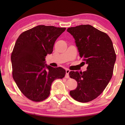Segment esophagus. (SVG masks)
I'll use <instances>...</instances> for the list:
<instances>
[{
    "label": "esophagus",
    "mask_w": 125,
    "mask_h": 125,
    "mask_svg": "<svg viewBox=\"0 0 125 125\" xmlns=\"http://www.w3.org/2000/svg\"><path fill=\"white\" fill-rule=\"evenodd\" d=\"M70 70L69 69H67L66 70V74H65V78H69V73Z\"/></svg>",
    "instance_id": "obj_1"
}]
</instances>
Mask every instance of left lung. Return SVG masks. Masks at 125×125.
<instances>
[{
  "mask_svg": "<svg viewBox=\"0 0 125 125\" xmlns=\"http://www.w3.org/2000/svg\"><path fill=\"white\" fill-rule=\"evenodd\" d=\"M67 31L75 39L80 57L88 64L83 73H69L77 82L70 94L78 102H89L102 94L112 78L116 61L112 41L107 34L90 25L68 28Z\"/></svg>",
  "mask_w": 125,
  "mask_h": 125,
  "instance_id": "obj_1",
  "label": "left lung"
}]
</instances>
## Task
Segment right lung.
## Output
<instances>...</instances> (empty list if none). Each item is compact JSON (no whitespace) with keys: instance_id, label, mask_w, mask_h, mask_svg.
Wrapping results in <instances>:
<instances>
[{"instance_id":"obj_1","label":"right lung","mask_w":125,"mask_h":125,"mask_svg":"<svg viewBox=\"0 0 125 125\" xmlns=\"http://www.w3.org/2000/svg\"><path fill=\"white\" fill-rule=\"evenodd\" d=\"M65 28L39 25L23 32L16 41L11 55L13 78L25 96L34 102L46 99L54 80L62 78L65 70L46 64L57 39Z\"/></svg>"}]
</instances>
